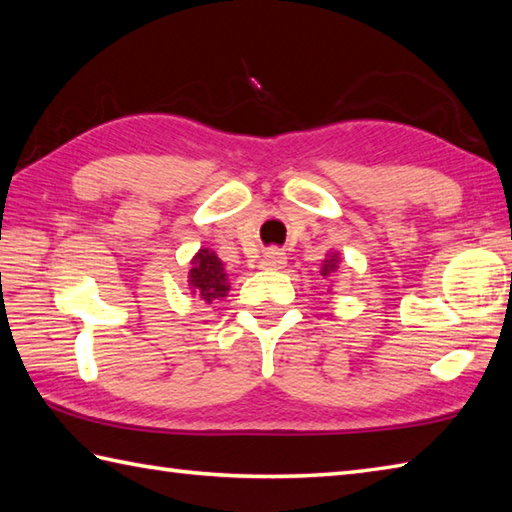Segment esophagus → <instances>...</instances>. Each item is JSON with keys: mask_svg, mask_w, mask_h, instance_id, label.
I'll list each match as a JSON object with an SVG mask.
<instances>
[{"mask_svg": "<svg viewBox=\"0 0 512 512\" xmlns=\"http://www.w3.org/2000/svg\"><path fill=\"white\" fill-rule=\"evenodd\" d=\"M286 259H288L286 253H281V250H277V248H270V250H266V253H264L262 262H259V268L279 270V268L286 266Z\"/></svg>", "mask_w": 512, "mask_h": 512, "instance_id": "obj_1", "label": "esophagus"}]
</instances>
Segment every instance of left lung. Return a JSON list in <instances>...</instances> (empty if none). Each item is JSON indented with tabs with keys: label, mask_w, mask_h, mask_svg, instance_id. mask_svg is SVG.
Listing matches in <instances>:
<instances>
[{
	"label": "left lung",
	"mask_w": 512,
	"mask_h": 512,
	"mask_svg": "<svg viewBox=\"0 0 512 512\" xmlns=\"http://www.w3.org/2000/svg\"><path fill=\"white\" fill-rule=\"evenodd\" d=\"M339 253H328V259H323L321 264V275L323 277H330L332 273H336V268H339Z\"/></svg>",
	"instance_id": "8db88e82"
}]
</instances>
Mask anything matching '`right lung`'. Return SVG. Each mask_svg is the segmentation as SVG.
Returning a JSON list of instances; mask_svg holds the SVG:
<instances>
[{"mask_svg": "<svg viewBox=\"0 0 512 512\" xmlns=\"http://www.w3.org/2000/svg\"><path fill=\"white\" fill-rule=\"evenodd\" d=\"M187 281L191 295L200 297L204 303H215V299L226 297V292L231 290L222 259L211 248H200L193 255Z\"/></svg>", "mask_w": 512, "mask_h": 512, "instance_id": "obj_1", "label": "right lung"}]
</instances>
